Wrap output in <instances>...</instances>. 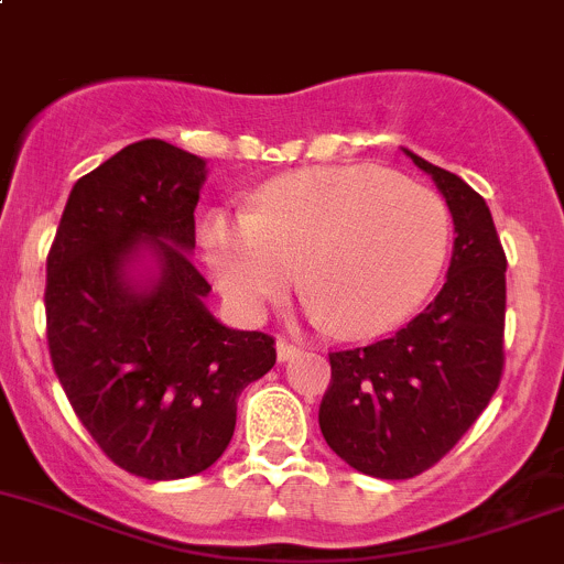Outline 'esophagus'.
I'll use <instances>...</instances> for the list:
<instances>
[{"instance_id":"obj_1","label":"esophagus","mask_w":564,"mask_h":564,"mask_svg":"<svg viewBox=\"0 0 564 564\" xmlns=\"http://www.w3.org/2000/svg\"><path fill=\"white\" fill-rule=\"evenodd\" d=\"M275 349H278V360H292L294 355L300 352V347H294V344L289 341V338H278Z\"/></svg>"}]
</instances>
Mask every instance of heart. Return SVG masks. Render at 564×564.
<instances>
[{"instance_id": "obj_1", "label": "heart", "mask_w": 564, "mask_h": 564, "mask_svg": "<svg viewBox=\"0 0 564 564\" xmlns=\"http://www.w3.org/2000/svg\"><path fill=\"white\" fill-rule=\"evenodd\" d=\"M449 206L380 167H311L267 184L248 215L215 212L204 253L220 292L259 316L297 278L344 336H377L419 308L444 272Z\"/></svg>"}]
</instances>
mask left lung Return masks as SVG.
I'll return each instance as SVG.
<instances>
[{
    "instance_id": "1",
    "label": "left lung",
    "mask_w": 564,
    "mask_h": 564,
    "mask_svg": "<svg viewBox=\"0 0 564 564\" xmlns=\"http://www.w3.org/2000/svg\"><path fill=\"white\" fill-rule=\"evenodd\" d=\"M402 151L433 176L452 212L449 275L402 330L330 352L319 404L327 446L377 479L433 468L488 408L505 371L507 256L488 204L460 176Z\"/></svg>"
}]
</instances>
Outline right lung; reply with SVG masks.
Masks as SVG:
<instances>
[{
  "mask_svg": "<svg viewBox=\"0 0 564 564\" xmlns=\"http://www.w3.org/2000/svg\"><path fill=\"white\" fill-rule=\"evenodd\" d=\"M206 162L165 140L126 145L74 184L46 259V338L70 408L104 455L167 482L231 444L237 399L275 366V338L204 305L187 253ZM143 249L155 275L137 282Z\"/></svg>",
  "mask_w": 564,
  "mask_h": 564,
  "instance_id": "obj_1",
  "label": "right lung"
}]
</instances>
